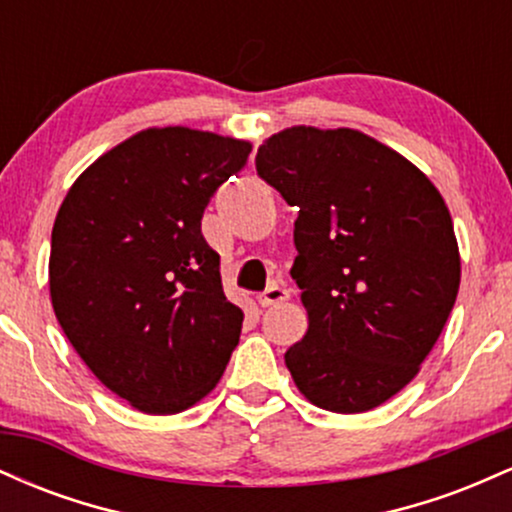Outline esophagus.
Wrapping results in <instances>:
<instances>
[{"instance_id":"1","label":"esophagus","mask_w":512,"mask_h":512,"mask_svg":"<svg viewBox=\"0 0 512 512\" xmlns=\"http://www.w3.org/2000/svg\"><path fill=\"white\" fill-rule=\"evenodd\" d=\"M257 301H260L262 308H272V305H279V303L289 301V291H286L284 286H276V284H272V286H269L267 291H264V293H260V296H257Z\"/></svg>"}]
</instances>
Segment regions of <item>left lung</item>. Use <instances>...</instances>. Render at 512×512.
I'll return each instance as SVG.
<instances>
[{
    "mask_svg": "<svg viewBox=\"0 0 512 512\" xmlns=\"http://www.w3.org/2000/svg\"><path fill=\"white\" fill-rule=\"evenodd\" d=\"M257 173L298 207L291 276L308 332L286 351L301 395L361 414L414 380L460 289L445 199L414 163L358 129H281Z\"/></svg>",
    "mask_w": 512,
    "mask_h": 512,
    "instance_id": "1",
    "label": "left lung"
}]
</instances>
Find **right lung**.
<instances>
[{
    "label": "right lung",
    "mask_w": 512,
    "mask_h": 512,
    "mask_svg": "<svg viewBox=\"0 0 512 512\" xmlns=\"http://www.w3.org/2000/svg\"><path fill=\"white\" fill-rule=\"evenodd\" d=\"M252 144L149 127L69 187L50 245L57 322L101 383L144 414H178L214 390L243 310L221 286L202 214Z\"/></svg>",
    "instance_id": "1"
}]
</instances>
